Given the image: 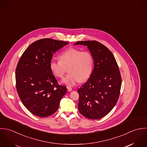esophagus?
<instances>
[{"label":"esophagus","mask_w":147,"mask_h":147,"mask_svg":"<svg viewBox=\"0 0 147 147\" xmlns=\"http://www.w3.org/2000/svg\"><path fill=\"white\" fill-rule=\"evenodd\" d=\"M67 89L68 91H71L72 90V88L71 87H69V86H67Z\"/></svg>","instance_id":"1"}]
</instances>
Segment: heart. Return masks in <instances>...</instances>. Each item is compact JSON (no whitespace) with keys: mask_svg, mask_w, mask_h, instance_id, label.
Segmentation results:
<instances>
[{"mask_svg":"<svg viewBox=\"0 0 147 147\" xmlns=\"http://www.w3.org/2000/svg\"><path fill=\"white\" fill-rule=\"evenodd\" d=\"M59 59L50 61L49 69L54 76L62 78L68 68L69 73L62 80L63 84L71 86L90 78L93 69V58L90 52L71 48L63 52Z\"/></svg>","mask_w":147,"mask_h":147,"instance_id":"heart-1","label":"heart"}]
</instances>
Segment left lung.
<instances>
[{
	"label": "left lung",
	"instance_id": "left-lung-1",
	"mask_svg": "<svg viewBox=\"0 0 147 147\" xmlns=\"http://www.w3.org/2000/svg\"><path fill=\"white\" fill-rule=\"evenodd\" d=\"M87 46L92 55L94 68L88 81L77 91L78 110L85 117L99 119L107 115L117 102L121 78L111 52L98 41H80L74 45Z\"/></svg>",
	"mask_w": 147,
	"mask_h": 147
}]
</instances>
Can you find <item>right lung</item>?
Wrapping results in <instances>:
<instances>
[{"label": "right lung", "instance_id": "add662e5", "mask_svg": "<svg viewBox=\"0 0 147 147\" xmlns=\"http://www.w3.org/2000/svg\"><path fill=\"white\" fill-rule=\"evenodd\" d=\"M68 42L43 38L31 44L16 69V87L24 106L33 115L47 117L59 109L66 88L59 85L49 69L53 54Z\"/></svg>", "mask_w": 147, "mask_h": 147}]
</instances>
